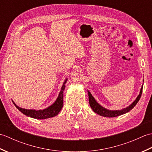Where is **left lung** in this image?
Masks as SVG:
<instances>
[{"mask_svg": "<svg viewBox=\"0 0 152 152\" xmlns=\"http://www.w3.org/2000/svg\"><path fill=\"white\" fill-rule=\"evenodd\" d=\"M142 88H143V85L142 86V88L140 89V94L138 95L136 100H135V101L133 103H132L131 105L129 106L128 107L122 109V110H109L103 108L102 106H101L97 102L95 101V99L92 96L91 93L88 91L89 104H90V106H91V108H92L93 110L94 111V112L96 113V114L104 116V117H108V118L117 117V116L121 115L122 114H125V113L129 112L131 110L133 109L134 106H136L137 102H138V101H139L140 97H141L142 93Z\"/></svg>", "mask_w": 152, "mask_h": 152, "instance_id": "8db88e82", "label": "left lung"}]
</instances>
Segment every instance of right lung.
Segmentation results:
<instances>
[{
  "label": "right lung",
  "instance_id": "right-lung-1",
  "mask_svg": "<svg viewBox=\"0 0 152 152\" xmlns=\"http://www.w3.org/2000/svg\"><path fill=\"white\" fill-rule=\"evenodd\" d=\"M67 81V78L64 80V82L63 85L61 88V91L59 93V95L58 96L57 100L53 104L49 106V107L44 109V110H27L24 109L19 107L18 106L16 105L14 101H12L14 103L15 107L17 108L19 111H20L23 114L25 115H27L28 117L38 119H44L50 118L54 117V116L57 115L59 114L61 110L63 108V91L65 89V84Z\"/></svg>",
  "mask_w": 152,
  "mask_h": 152
}]
</instances>
